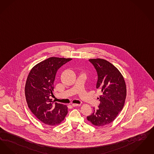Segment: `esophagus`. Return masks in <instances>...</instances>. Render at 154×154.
<instances>
[{
    "instance_id": "obj_1",
    "label": "esophagus",
    "mask_w": 154,
    "mask_h": 154,
    "mask_svg": "<svg viewBox=\"0 0 154 154\" xmlns=\"http://www.w3.org/2000/svg\"><path fill=\"white\" fill-rule=\"evenodd\" d=\"M80 105H81L80 104H76V103H73V104L72 105V106H74V107H75V106H79Z\"/></svg>"
}]
</instances>
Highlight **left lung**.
Masks as SVG:
<instances>
[{
  "label": "left lung",
  "mask_w": 154,
  "mask_h": 154,
  "mask_svg": "<svg viewBox=\"0 0 154 154\" xmlns=\"http://www.w3.org/2000/svg\"><path fill=\"white\" fill-rule=\"evenodd\" d=\"M89 61L98 73L97 88L101 92L98 109L87 120L96 127H103L113 122L123 109L127 97V87L120 71L107 60L97 58Z\"/></svg>",
  "instance_id": "obj_1"
}]
</instances>
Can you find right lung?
<instances>
[{
    "label": "right lung",
    "instance_id": "right-lung-1",
    "mask_svg": "<svg viewBox=\"0 0 154 154\" xmlns=\"http://www.w3.org/2000/svg\"><path fill=\"white\" fill-rule=\"evenodd\" d=\"M71 60L49 57L34 66L28 75L25 87L27 104L34 115L45 124L59 125L68 113L67 105L57 102L54 104L49 97L53 94L57 69Z\"/></svg>",
    "mask_w": 154,
    "mask_h": 154
}]
</instances>
